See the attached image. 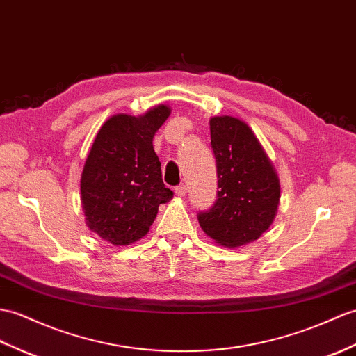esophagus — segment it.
<instances>
[{
	"label": "esophagus",
	"mask_w": 356,
	"mask_h": 356,
	"mask_svg": "<svg viewBox=\"0 0 356 356\" xmlns=\"http://www.w3.org/2000/svg\"><path fill=\"white\" fill-rule=\"evenodd\" d=\"M175 193H176L177 197H185V194H186V186H185V185L177 186V188L175 189Z\"/></svg>",
	"instance_id": "34e87169"
}]
</instances>
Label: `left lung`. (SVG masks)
<instances>
[{"label": "left lung", "instance_id": "left-lung-1", "mask_svg": "<svg viewBox=\"0 0 356 356\" xmlns=\"http://www.w3.org/2000/svg\"><path fill=\"white\" fill-rule=\"evenodd\" d=\"M209 126L218 191L212 208L198 213V222L217 244L239 247L253 243L276 217L279 176L244 121L222 115L212 117Z\"/></svg>", "mask_w": 356, "mask_h": 356}]
</instances>
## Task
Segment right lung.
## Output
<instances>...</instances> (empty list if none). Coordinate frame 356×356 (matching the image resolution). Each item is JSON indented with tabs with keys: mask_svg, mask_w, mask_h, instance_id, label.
<instances>
[{
	"mask_svg": "<svg viewBox=\"0 0 356 356\" xmlns=\"http://www.w3.org/2000/svg\"><path fill=\"white\" fill-rule=\"evenodd\" d=\"M170 113L167 104L139 117L118 113L98 130L81 172L80 193L88 227L107 243L129 245L145 236L159 204L172 198L153 150L154 134Z\"/></svg>",
	"mask_w": 356,
	"mask_h": 356,
	"instance_id": "obj_1",
	"label": "right lung"
}]
</instances>
